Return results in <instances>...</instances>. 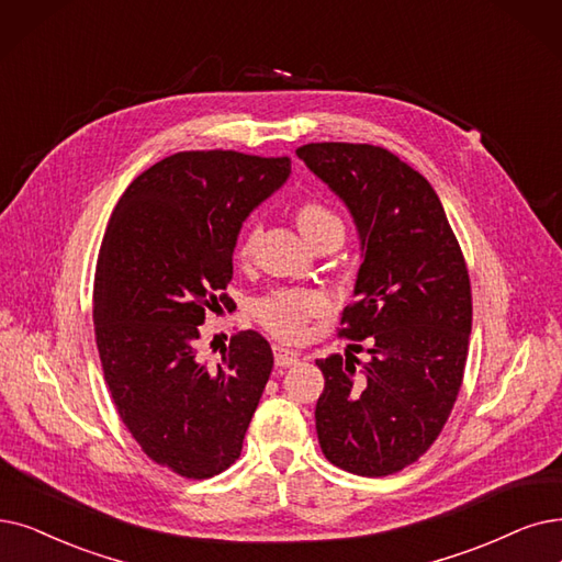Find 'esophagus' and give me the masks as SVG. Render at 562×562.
<instances>
[{
	"instance_id": "obj_1",
	"label": "esophagus",
	"mask_w": 562,
	"mask_h": 562,
	"mask_svg": "<svg viewBox=\"0 0 562 562\" xmlns=\"http://www.w3.org/2000/svg\"><path fill=\"white\" fill-rule=\"evenodd\" d=\"M274 362L281 369L293 367V364L300 362V352L293 350V348H285L283 344H274Z\"/></svg>"
}]
</instances>
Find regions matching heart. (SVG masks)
<instances>
[{
  "label": "heart",
  "mask_w": 562,
  "mask_h": 562,
  "mask_svg": "<svg viewBox=\"0 0 562 562\" xmlns=\"http://www.w3.org/2000/svg\"><path fill=\"white\" fill-rule=\"evenodd\" d=\"M297 226L302 235L311 241L318 244L323 239L336 237L344 239L346 226L344 218L339 216L331 205L325 200L311 198L297 207ZM260 237V223H251L246 228L241 241H239V258L249 260L256 251V244ZM329 308V300L321 290L311 288H281L262 297L256 306L258 321L272 331L281 341H302L311 329V323L321 318L323 313Z\"/></svg>",
  "instance_id": "b5f03b06"
}]
</instances>
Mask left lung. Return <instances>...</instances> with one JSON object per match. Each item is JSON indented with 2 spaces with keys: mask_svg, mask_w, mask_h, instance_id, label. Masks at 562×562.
<instances>
[{
  "mask_svg": "<svg viewBox=\"0 0 562 562\" xmlns=\"http://www.w3.org/2000/svg\"><path fill=\"white\" fill-rule=\"evenodd\" d=\"M297 156L348 205L364 258L339 339L358 351L367 338L370 359H318L321 450L352 475H392L436 442L459 396L473 327L468 267L436 191L390 149L308 143Z\"/></svg>",
  "mask_w": 562,
  "mask_h": 562,
  "instance_id": "obj_1",
  "label": "left lung"
}]
</instances>
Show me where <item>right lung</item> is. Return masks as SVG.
Returning a JSON list of instances; mask_svg holds the SVG:
<instances>
[{
    "label": "right lung",
    "mask_w": 562,
    "mask_h": 562,
    "mask_svg": "<svg viewBox=\"0 0 562 562\" xmlns=\"http://www.w3.org/2000/svg\"><path fill=\"white\" fill-rule=\"evenodd\" d=\"M290 175L288 156L195 149L138 175L112 212L94 274V334L120 419L179 477L231 468L274 367L254 329L200 355L205 313L228 311L241 221Z\"/></svg>",
    "instance_id": "add662e5"
}]
</instances>
